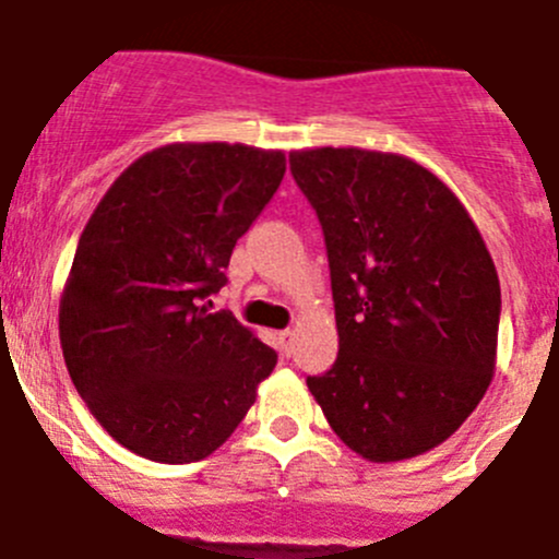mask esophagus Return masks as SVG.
<instances>
[{"instance_id": "34e87169", "label": "esophagus", "mask_w": 559, "mask_h": 559, "mask_svg": "<svg viewBox=\"0 0 559 559\" xmlns=\"http://www.w3.org/2000/svg\"><path fill=\"white\" fill-rule=\"evenodd\" d=\"M278 341H281V349L289 355L292 352V344H295V330H281L278 333Z\"/></svg>"}]
</instances>
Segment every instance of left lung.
Masks as SVG:
<instances>
[{
    "mask_svg": "<svg viewBox=\"0 0 559 559\" xmlns=\"http://www.w3.org/2000/svg\"><path fill=\"white\" fill-rule=\"evenodd\" d=\"M324 231L338 357L308 390L377 464L442 445L491 382L500 278L456 193L426 166L360 147L295 150Z\"/></svg>",
    "mask_w": 559,
    "mask_h": 559,
    "instance_id": "1",
    "label": "left lung"
}]
</instances>
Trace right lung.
Wrapping results in <instances>:
<instances>
[{
    "instance_id": "obj_1",
    "label": "right lung",
    "mask_w": 559,
    "mask_h": 559,
    "mask_svg": "<svg viewBox=\"0 0 559 559\" xmlns=\"http://www.w3.org/2000/svg\"><path fill=\"white\" fill-rule=\"evenodd\" d=\"M286 171L281 150L166 144L86 221L59 300L64 366L97 424L160 464L218 451L278 355L210 295Z\"/></svg>"
}]
</instances>
